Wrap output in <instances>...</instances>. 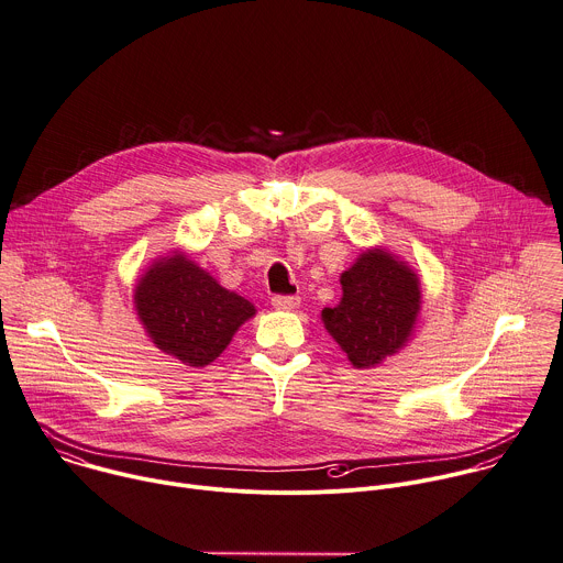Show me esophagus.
<instances>
[{
  "instance_id": "esophagus-1",
  "label": "esophagus",
  "mask_w": 563,
  "mask_h": 563,
  "mask_svg": "<svg viewBox=\"0 0 563 563\" xmlns=\"http://www.w3.org/2000/svg\"><path fill=\"white\" fill-rule=\"evenodd\" d=\"M272 305L278 309V311H294L300 307V298L298 296H274L272 298Z\"/></svg>"
}]
</instances>
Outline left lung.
<instances>
[{"label":"left lung","instance_id":"1","mask_svg":"<svg viewBox=\"0 0 563 563\" xmlns=\"http://www.w3.org/2000/svg\"><path fill=\"white\" fill-rule=\"evenodd\" d=\"M342 298L322 309L327 333L355 368L383 364L416 333L422 311L418 272L387 247H366L340 274Z\"/></svg>","mask_w":563,"mask_h":563}]
</instances>
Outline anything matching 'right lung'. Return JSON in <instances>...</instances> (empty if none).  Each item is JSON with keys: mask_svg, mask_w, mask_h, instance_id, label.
I'll return each instance as SVG.
<instances>
[{"mask_svg": "<svg viewBox=\"0 0 563 563\" xmlns=\"http://www.w3.org/2000/svg\"><path fill=\"white\" fill-rule=\"evenodd\" d=\"M132 302L150 342L187 366H208L256 316L254 302L225 289L180 250L152 261Z\"/></svg>", "mask_w": 563, "mask_h": 563, "instance_id": "add662e5", "label": "right lung"}]
</instances>
